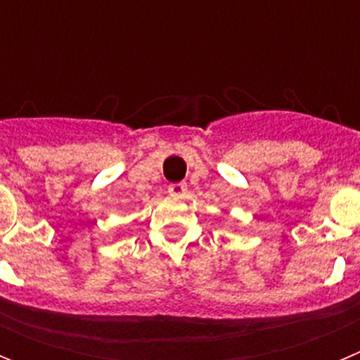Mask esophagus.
<instances>
[{"instance_id":"esophagus-1","label":"esophagus","mask_w":360,"mask_h":360,"mask_svg":"<svg viewBox=\"0 0 360 360\" xmlns=\"http://www.w3.org/2000/svg\"><path fill=\"white\" fill-rule=\"evenodd\" d=\"M167 191H169L171 196H184V193L187 191V186L186 184H171L169 187H167Z\"/></svg>"}]
</instances>
